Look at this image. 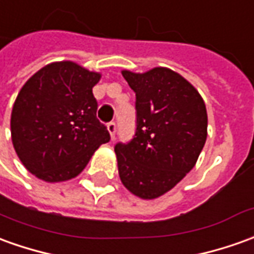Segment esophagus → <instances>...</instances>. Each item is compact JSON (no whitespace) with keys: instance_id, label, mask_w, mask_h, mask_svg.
Masks as SVG:
<instances>
[{"instance_id":"esophagus-1","label":"esophagus","mask_w":254,"mask_h":254,"mask_svg":"<svg viewBox=\"0 0 254 254\" xmlns=\"http://www.w3.org/2000/svg\"><path fill=\"white\" fill-rule=\"evenodd\" d=\"M108 131H109L110 138H112V139H115V134H116V123L108 124Z\"/></svg>"}]
</instances>
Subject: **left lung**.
Instances as JSON below:
<instances>
[{
    "label": "left lung",
    "instance_id": "obj_1",
    "mask_svg": "<svg viewBox=\"0 0 254 254\" xmlns=\"http://www.w3.org/2000/svg\"><path fill=\"white\" fill-rule=\"evenodd\" d=\"M122 74L137 98V131L131 142L115 146L119 176L132 195L156 199L196 164L207 138L206 105L188 80L167 67Z\"/></svg>",
    "mask_w": 254,
    "mask_h": 254
}]
</instances>
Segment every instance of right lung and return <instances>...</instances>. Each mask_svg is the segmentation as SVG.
<instances>
[{"instance_id":"add662e5","label":"right lung","mask_w":254,"mask_h":254,"mask_svg":"<svg viewBox=\"0 0 254 254\" xmlns=\"http://www.w3.org/2000/svg\"><path fill=\"white\" fill-rule=\"evenodd\" d=\"M101 76L61 61L44 66L20 88L10 113V137L17 157L37 178L62 183L77 177L94 152L109 142L92 95Z\"/></svg>"}]
</instances>
